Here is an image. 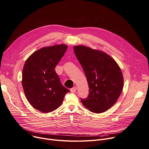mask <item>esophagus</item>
<instances>
[{
  "label": "esophagus",
  "mask_w": 149,
  "mask_h": 149,
  "mask_svg": "<svg viewBox=\"0 0 149 149\" xmlns=\"http://www.w3.org/2000/svg\"><path fill=\"white\" fill-rule=\"evenodd\" d=\"M76 90H77V88H76V87H74L71 88L70 89V91H71V93H74V92H76Z\"/></svg>",
  "instance_id": "esophagus-1"
}]
</instances>
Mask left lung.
<instances>
[{"instance_id":"8db88e82","label":"left lung","mask_w":149,"mask_h":149,"mask_svg":"<svg viewBox=\"0 0 149 149\" xmlns=\"http://www.w3.org/2000/svg\"><path fill=\"white\" fill-rule=\"evenodd\" d=\"M75 55L86 74L89 93L81 98L86 108L102 113L114 105L123 89V78L116 62L106 53L84 46L74 47Z\"/></svg>"}]
</instances>
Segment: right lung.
<instances>
[{"instance_id":"1","label":"right lung","mask_w":149,"mask_h":149,"mask_svg":"<svg viewBox=\"0 0 149 149\" xmlns=\"http://www.w3.org/2000/svg\"><path fill=\"white\" fill-rule=\"evenodd\" d=\"M67 47L65 45L43 47L33 52L24 66L22 84L26 98L43 113L57 109L70 92L61 84L54 69Z\"/></svg>"}]
</instances>
